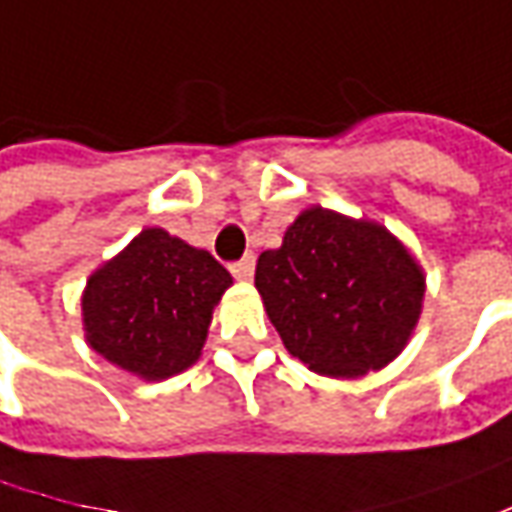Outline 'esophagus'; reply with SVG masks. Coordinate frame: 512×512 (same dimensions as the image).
Returning <instances> with one entry per match:
<instances>
[{
	"label": "esophagus",
	"mask_w": 512,
	"mask_h": 512,
	"mask_svg": "<svg viewBox=\"0 0 512 512\" xmlns=\"http://www.w3.org/2000/svg\"><path fill=\"white\" fill-rule=\"evenodd\" d=\"M229 272L235 274L238 280H249V277L255 274V255H246L240 257V260H235V263L229 266Z\"/></svg>",
	"instance_id": "34e87169"
}]
</instances>
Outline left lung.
Segmentation results:
<instances>
[{
    "mask_svg": "<svg viewBox=\"0 0 512 512\" xmlns=\"http://www.w3.org/2000/svg\"><path fill=\"white\" fill-rule=\"evenodd\" d=\"M255 286L291 357L328 377H360L408 343L425 277L388 229L306 209L280 249L257 257Z\"/></svg>",
    "mask_w": 512,
    "mask_h": 512,
    "instance_id": "1",
    "label": "left lung"
}]
</instances>
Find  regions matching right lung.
Returning a JSON list of instances; mask_svg holds the SVG:
<instances>
[{"mask_svg": "<svg viewBox=\"0 0 512 512\" xmlns=\"http://www.w3.org/2000/svg\"><path fill=\"white\" fill-rule=\"evenodd\" d=\"M229 286L232 274L209 252L144 229L87 280V343L138 377H172L198 360L212 309Z\"/></svg>", "mask_w": 512, "mask_h": 512, "instance_id": "obj_1", "label": "right lung"}]
</instances>
